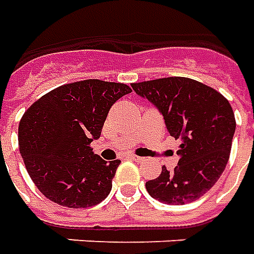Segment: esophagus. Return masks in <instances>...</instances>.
<instances>
[{"label": "esophagus", "instance_id": "esophagus-1", "mask_svg": "<svg viewBox=\"0 0 254 254\" xmlns=\"http://www.w3.org/2000/svg\"><path fill=\"white\" fill-rule=\"evenodd\" d=\"M128 158H130L131 161H137V162H142L144 161L142 156H137V155H128Z\"/></svg>", "mask_w": 254, "mask_h": 254}]
</instances>
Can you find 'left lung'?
I'll use <instances>...</instances> for the list:
<instances>
[{
	"instance_id": "left-lung-1",
	"label": "left lung",
	"mask_w": 254,
	"mask_h": 254,
	"mask_svg": "<svg viewBox=\"0 0 254 254\" xmlns=\"http://www.w3.org/2000/svg\"><path fill=\"white\" fill-rule=\"evenodd\" d=\"M132 91L162 115L166 130L180 139L175 171L165 166L145 183L152 198L182 205L195 201L217 183L231 154L236 122L229 102L204 83L171 76L132 83Z\"/></svg>"
}]
</instances>
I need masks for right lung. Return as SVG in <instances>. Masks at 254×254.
<instances>
[{
    "instance_id": "1",
    "label": "right lung",
    "mask_w": 254,
    "mask_h": 254,
    "mask_svg": "<svg viewBox=\"0 0 254 254\" xmlns=\"http://www.w3.org/2000/svg\"><path fill=\"white\" fill-rule=\"evenodd\" d=\"M124 83L86 79L46 93L19 123V151L29 176L49 200L86 208L106 198L120 161H105L92 141L110 107L130 93Z\"/></svg>"
}]
</instances>
